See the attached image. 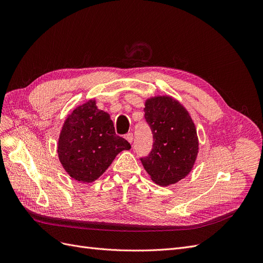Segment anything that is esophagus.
I'll return each instance as SVG.
<instances>
[{
  "mask_svg": "<svg viewBox=\"0 0 263 263\" xmlns=\"http://www.w3.org/2000/svg\"><path fill=\"white\" fill-rule=\"evenodd\" d=\"M124 139H126L129 143H132L133 142V133H127L126 135H124Z\"/></svg>",
  "mask_w": 263,
  "mask_h": 263,
  "instance_id": "esophagus-1",
  "label": "esophagus"
}]
</instances>
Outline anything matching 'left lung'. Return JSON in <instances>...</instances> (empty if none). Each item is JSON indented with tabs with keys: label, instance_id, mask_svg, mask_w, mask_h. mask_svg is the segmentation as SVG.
<instances>
[{
	"label": "left lung",
	"instance_id": "1",
	"mask_svg": "<svg viewBox=\"0 0 263 263\" xmlns=\"http://www.w3.org/2000/svg\"><path fill=\"white\" fill-rule=\"evenodd\" d=\"M145 120L153 133V149L141 158L151 179L170 185L192 170L198 153L197 132L186 109L171 97H155L146 101Z\"/></svg>",
	"mask_w": 263,
	"mask_h": 263
}]
</instances>
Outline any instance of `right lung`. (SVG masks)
<instances>
[{
	"label": "right lung",
	"mask_w": 263,
	"mask_h": 263,
	"mask_svg": "<svg viewBox=\"0 0 263 263\" xmlns=\"http://www.w3.org/2000/svg\"><path fill=\"white\" fill-rule=\"evenodd\" d=\"M131 145L115 133L109 115L89 100L77 107L66 119L58 153L65 171L81 182H92Z\"/></svg>",
	"instance_id": "obj_1"
}]
</instances>
